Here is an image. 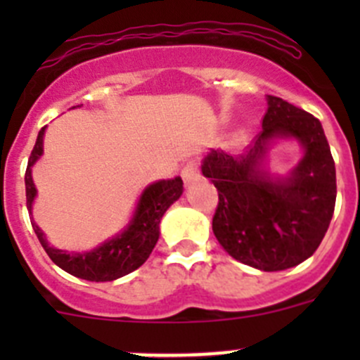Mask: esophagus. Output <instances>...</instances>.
<instances>
[{
  "mask_svg": "<svg viewBox=\"0 0 360 360\" xmlns=\"http://www.w3.org/2000/svg\"><path fill=\"white\" fill-rule=\"evenodd\" d=\"M181 177H183L184 184H191L193 181H197L198 177H200V172H198V165L195 160H190V162L186 163V165L183 167V170H181Z\"/></svg>",
  "mask_w": 360,
  "mask_h": 360,
  "instance_id": "34e87169",
  "label": "esophagus"
}]
</instances>
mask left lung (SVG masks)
Here are the masks:
<instances>
[{
  "instance_id": "8db88e82",
  "label": "left lung",
  "mask_w": 360,
  "mask_h": 360,
  "mask_svg": "<svg viewBox=\"0 0 360 360\" xmlns=\"http://www.w3.org/2000/svg\"><path fill=\"white\" fill-rule=\"evenodd\" d=\"M271 136H296L305 157L285 180L259 170ZM203 176L217 188L212 231L224 250L263 271L292 268L321 245L336 203V169L321 122L281 97L268 96L263 130L245 155L210 151Z\"/></svg>"
}]
</instances>
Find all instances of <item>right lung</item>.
Here are the masks:
<instances>
[{
	"instance_id": "right-lung-1",
	"label": "right lung",
	"mask_w": 360,
	"mask_h": 360,
	"mask_svg": "<svg viewBox=\"0 0 360 360\" xmlns=\"http://www.w3.org/2000/svg\"><path fill=\"white\" fill-rule=\"evenodd\" d=\"M43 134L45 127L39 130L38 139L31 151L25 169V200L27 209L31 210L32 200L36 197V188L32 184L31 167L43 153ZM183 193V179L176 177L170 181H158L144 190L141 200L137 203L136 216L130 226L118 237L104 242L97 249L83 254H72L66 250L50 248L45 235L32 223L34 233L39 244L46 250L50 259L63 268L68 274L90 282H110L130 271L137 270L144 261L150 257L151 250L158 242L160 219L165 210L172 205Z\"/></svg>"
}]
</instances>
